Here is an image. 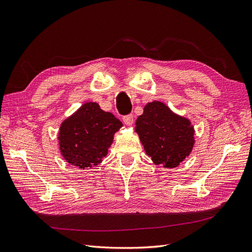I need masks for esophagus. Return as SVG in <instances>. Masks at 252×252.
I'll return each mask as SVG.
<instances>
[{
  "mask_svg": "<svg viewBox=\"0 0 252 252\" xmlns=\"http://www.w3.org/2000/svg\"><path fill=\"white\" fill-rule=\"evenodd\" d=\"M123 121H124V124L125 125L131 126L133 124V122H134V118H133L132 114H128V116L123 118Z\"/></svg>",
  "mask_w": 252,
  "mask_h": 252,
  "instance_id": "obj_1",
  "label": "esophagus"
}]
</instances>
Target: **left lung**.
<instances>
[{"label":"left lung","mask_w":252,"mask_h":252,"mask_svg":"<svg viewBox=\"0 0 252 252\" xmlns=\"http://www.w3.org/2000/svg\"><path fill=\"white\" fill-rule=\"evenodd\" d=\"M134 131L152 162L164 168L178 167L191 154L195 143L191 121L161 101L145 105L135 121Z\"/></svg>","instance_id":"1"}]
</instances>
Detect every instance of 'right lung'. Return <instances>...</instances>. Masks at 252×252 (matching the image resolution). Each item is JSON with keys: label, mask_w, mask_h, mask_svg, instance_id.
Segmentation results:
<instances>
[{"label": "right lung", "mask_w": 252, "mask_h": 252, "mask_svg": "<svg viewBox=\"0 0 252 252\" xmlns=\"http://www.w3.org/2000/svg\"><path fill=\"white\" fill-rule=\"evenodd\" d=\"M123 126L111 112L95 102H86L65 119L58 133L59 148L67 163L93 168L107 156L116 132Z\"/></svg>", "instance_id": "1"}]
</instances>
